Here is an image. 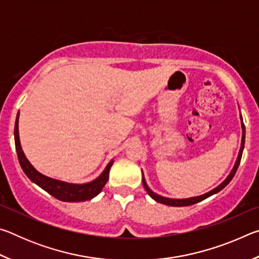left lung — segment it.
<instances>
[{
    "label": "left lung",
    "instance_id": "8db88e82",
    "mask_svg": "<svg viewBox=\"0 0 259 259\" xmlns=\"http://www.w3.org/2000/svg\"><path fill=\"white\" fill-rule=\"evenodd\" d=\"M242 143H241V148H240V153H239V156H238V160H236L235 162V165L233 170H232L231 174L229 175V177H227L224 182H223L221 185L217 186L216 188H213L212 191H210L208 193H205V194L203 195H200V196H195V198H190V199H183V200H177V199H168V198H164V196H160L155 194L154 192H152L150 188H148V186L146 185V182L145 179H144V176H143V185L144 187H145L146 192L148 193V195L151 196L152 199H154L156 202H160V203H163V204H166V205H171V207H185V205H192V204H195L200 202V201H202L204 199L209 198V196H211L212 194H216V193H218L219 191H222L223 188H224L227 184H229L232 178L234 177V175L236 172V170H238L239 168V164H240V161H241V156H242V152H243V147H244V135H245V130H244V124H242Z\"/></svg>",
    "mask_w": 259,
    "mask_h": 259
}]
</instances>
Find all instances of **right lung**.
Wrapping results in <instances>:
<instances>
[{"instance_id":"add662e5","label":"right lung","mask_w":259,"mask_h":259,"mask_svg":"<svg viewBox=\"0 0 259 259\" xmlns=\"http://www.w3.org/2000/svg\"><path fill=\"white\" fill-rule=\"evenodd\" d=\"M18 119H19V113L17 115L16 124H15V144H16V151L17 155H18V160L21 169L24 170L30 181L40 186L42 190L49 193L50 195L54 198L58 199L64 202H80V201H87L95 198L96 195H98L102 192L105 184L108 181V174L109 169L113 164V161L109 162L106 168L103 171L100 176L95 179L94 182L88 183V184H69L60 181H56L45 176V175L40 174L34 169V166L29 163L28 160L26 159L23 150H21L20 142H19V134H18Z\"/></svg>"}]
</instances>
